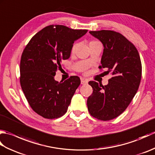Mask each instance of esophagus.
<instances>
[{
	"mask_svg": "<svg viewBox=\"0 0 155 155\" xmlns=\"http://www.w3.org/2000/svg\"><path fill=\"white\" fill-rule=\"evenodd\" d=\"M81 83L82 84H84L88 83V80L84 79V78H81Z\"/></svg>",
	"mask_w": 155,
	"mask_h": 155,
	"instance_id": "esophagus-1",
	"label": "esophagus"
}]
</instances>
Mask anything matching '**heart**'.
<instances>
[{
    "instance_id": "obj_1",
    "label": "heart",
    "mask_w": 155,
    "mask_h": 155,
    "mask_svg": "<svg viewBox=\"0 0 155 155\" xmlns=\"http://www.w3.org/2000/svg\"><path fill=\"white\" fill-rule=\"evenodd\" d=\"M98 42V41H93L90 42L89 45L93 44V43H95V42ZM78 44L77 43V42H75V43H74L73 45H72V47H71V52H72V53H74V52L76 51V50H77V47H78Z\"/></svg>"
}]
</instances>
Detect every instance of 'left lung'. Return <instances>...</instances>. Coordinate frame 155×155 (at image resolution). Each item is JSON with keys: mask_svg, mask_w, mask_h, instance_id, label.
<instances>
[{"mask_svg": "<svg viewBox=\"0 0 155 155\" xmlns=\"http://www.w3.org/2000/svg\"><path fill=\"white\" fill-rule=\"evenodd\" d=\"M104 46L99 69L108 68L112 77L107 85L89 81L93 92L87 99L91 116L101 120H110L126 110L139 87L142 64L134 45L119 32L102 30L90 31Z\"/></svg>", "mask_w": 155, "mask_h": 155, "instance_id": "1", "label": "left lung"}]
</instances>
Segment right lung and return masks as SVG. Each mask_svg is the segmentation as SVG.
Returning a JSON list of instances; mask_svg holds the SVG:
<instances>
[{"instance_id":"right-lung-1","label":"right lung","mask_w":155,"mask_h":155,"mask_svg":"<svg viewBox=\"0 0 155 155\" xmlns=\"http://www.w3.org/2000/svg\"><path fill=\"white\" fill-rule=\"evenodd\" d=\"M64 25H49L32 37L22 52L20 83L32 109L48 119L67 113L71 98L81 84L72 76L64 82L54 80L61 62L71 56L74 41L87 32Z\"/></svg>"}]
</instances>
